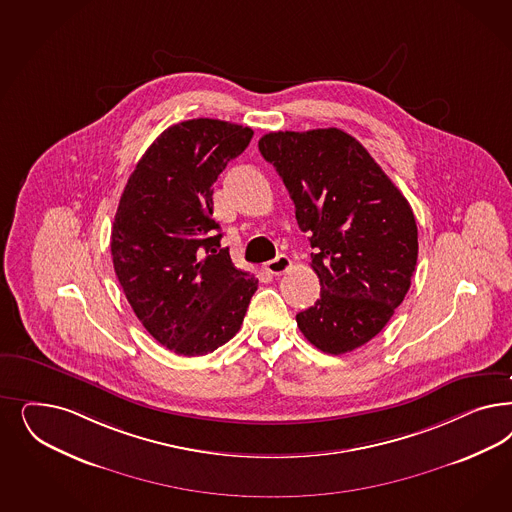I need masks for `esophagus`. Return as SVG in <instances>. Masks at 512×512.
I'll list each match as a JSON object with an SVG mask.
<instances>
[{
	"mask_svg": "<svg viewBox=\"0 0 512 512\" xmlns=\"http://www.w3.org/2000/svg\"><path fill=\"white\" fill-rule=\"evenodd\" d=\"M292 267V262H290V258L288 256H277L275 260H271V262H267L264 264L265 273H269V275H282V273H286L288 269Z\"/></svg>",
	"mask_w": 512,
	"mask_h": 512,
	"instance_id": "34e87169",
	"label": "esophagus"
}]
</instances>
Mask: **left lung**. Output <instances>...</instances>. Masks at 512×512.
Listing matches in <instances>:
<instances>
[{"label":"left lung","mask_w":512,"mask_h":512,"mask_svg":"<svg viewBox=\"0 0 512 512\" xmlns=\"http://www.w3.org/2000/svg\"><path fill=\"white\" fill-rule=\"evenodd\" d=\"M260 152L275 165L311 237L320 299L297 328L326 354H345L379 333L411 288L418 230L396 184L337 128L265 133Z\"/></svg>","instance_id":"obj_1"}]
</instances>
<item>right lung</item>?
Masks as SVG:
<instances>
[{"label":"right lung","instance_id":"add662e5","mask_svg":"<svg viewBox=\"0 0 512 512\" xmlns=\"http://www.w3.org/2000/svg\"><path fill=\"white\" fill-rule=\"evenodd\" d=\"M248 126L215 118L167 128L137 162L116 209V277L145 330L181 356L239 331L258 279L237 269L213 215V184L247 149Z\"/></svg>","mask_w":512,"mask_h":512}]
</instances>
